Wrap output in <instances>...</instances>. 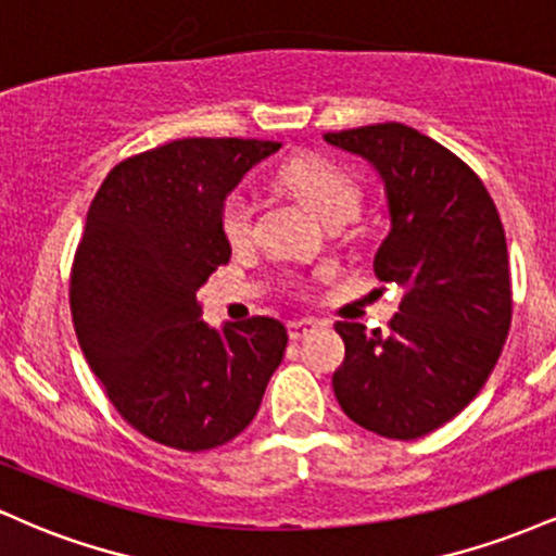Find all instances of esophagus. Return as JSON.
Listing matches in <instances>:
<instances>
[{"mask_svg": "<svg viewBox=\"0 0 556 556\" xmlns=\"http://www.w3.org/2000/svg\"><path fill=\"white\" fill-rule=\"evenodd\" d=\"M316 329H318V321H314V318H300V321L287 324V334H290L292 342H298V340H303V337L314 334Z\"/></svg>", "mask_w": 556, "mask_h": 556, "instance_id": "1", "label": "esophagus"}]
</instances>
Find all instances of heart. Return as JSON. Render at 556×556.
<instances>
[{
	"label": "heart",
	"instance_id": "b5f03b06",
	"mask_svg": "<svg viewBox=\"0 0 556 556\" xmlns=\"http://www.w3.org/2000/svg\"><path fill=\"white\" fill-rule=\"evenodd\" d=\"M282 180L292 193L303 198L324 222L353 219L361 206V188L334 162L321 156H298L285 164ZM219 225L232 245H242L253 235V201L242 190H232L222 203Z\"/></svg>",
	"mask_w": 556,
	"mask_h": 556
}]
</instances>
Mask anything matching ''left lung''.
Listing matches in <instances>:
<instances>
[{
	"instance_id": "1",
	"label": "left lung",
	"mask_w": 556,
	"mask_h": 556,
	"mask_svg": "<svg viewBox=\"0 0 556 556\" xmlns=\"http://www.w3.org/2000/svg\"><path fill=\"white\" fill-rule=\"evenodd\" d=\"M324 140L379 172L389 232L374 271L402 287L387 331L334 324L344 340L337 402L379 437H426L481 392L507 340L513 290L500 212L463 159L413 127L366 125Z\"/></svg>"
}]
</instances>
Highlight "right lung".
Instances as JSON below:
<instances>
[{"mask_svg": "<svg viewBox=\"0 0 556 556\" xmlns=\"http://www.w3.org/2000/svg\"><path fill=\"white\" fill-rule=\"evenodd\" d=\"M279 149L277 140H172L119 162L88 208L70 277L75 334L119 416L159 444H227L282 363L277 318L214 329L195 298L232 256L222 203Z\"/></svg>", "mask_w": 556, "mask_h": 556, "instance_id": "add662e5", "label": "right lung"}]
</instances>
